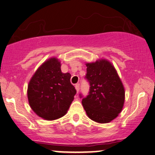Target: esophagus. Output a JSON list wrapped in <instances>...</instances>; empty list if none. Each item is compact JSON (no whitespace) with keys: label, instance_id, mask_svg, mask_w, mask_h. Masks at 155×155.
Listing matches in <instances>:
<instances>
[{"label":"esophagus","instance_id":"34e87169","mask_svg":"<svg viewBox=\"0 0 155 155\" xmlns=\"http://www.w3.org/2000/svg\"><path fill=\"white\" fill-rule=\"evenodd\" d=\"M79 87H80V84H75V88H76V91H77V93L79 91Z\"/></svg>","mask_w":155,"mask_h":155}]
</instances>
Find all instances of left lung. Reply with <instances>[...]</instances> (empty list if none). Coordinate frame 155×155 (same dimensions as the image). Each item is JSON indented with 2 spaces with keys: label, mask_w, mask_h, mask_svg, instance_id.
<instances>
[{
  "label": "left lung",
  "mask_w": 155,
  "mask_h": 155,
  "mask_svg": "<svg viewBox=\"0 0 155 155\" xmlns=\"http://www.w3.org/2000/svg\"><path fill=\"white\" fill-rule=\"evenodd\" d=\"M85 79L89 91L82 98L87 116L99 123H108L118 116L124 102V89L117 71L107 60L87 64Z\"/></svg>",
  "instance_id": "obj_1"
}]
</instances>
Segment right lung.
<instances>
[{
	"label": "right lung",
	"mask_w": 155,
	"mask_h": 155,
	"mask_svg": "<svg viewBox=\"0 0 155 155\" xmlns=\"http://www.w3.org/2000/svg\"><path fill=\"white\" fill-rule=\"evenodd\" d=\"M71 74L62 73L61 64L51 58L38 68L28 87L31 109L38 116L54 120L65 115L76 94Z\"/></svg>",
	"instance_id": "right-lung-1"
}]
</instances>
